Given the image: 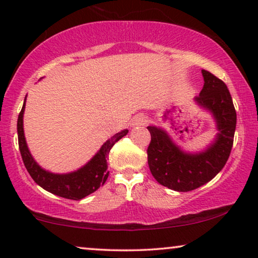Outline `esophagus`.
I'll use <instances>...</instances> for the list:
<instances>
[{
    "mask_svg": "<svg viewBox=\"0 0 258 258\" xmlns=\"http://www.w3.org/2000/svg\"><path fill=\"white\" fill-rule=\"evenodd\" d=\"M147 117L142 116V114H139V116H136L132 119V122H131V125L132 126H144L147 124Z\"/></svg>",
    "mask_w": 258,
    "mask_h": 258,
    "instance_id": "1",
    "label": "esophagus"
}]
</instances>
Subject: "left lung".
I'll list each match as a JSON object with an SVG mask.
<instances>
[{
  "label": "left lung",
  "instance_id": "1",
  "mask_svg": "<svg viewBox=\"0 0 258 258\" xmlns=\"http://www.w3.org/2000/svg\"><path fill=\"white\" fill-rule=\"evenodd\" d=\"M204 87L195 103L212 114L217 126L214 140L202 152L190 153L175 144L161 127L148 126V166L161 185L178 192L197 189L214 178L227 162L236 127V111L227 86L217 76L202 71Z\"/></svg>",
  "mask_w": 258,
  "mask_h": 258
}]
</instances>
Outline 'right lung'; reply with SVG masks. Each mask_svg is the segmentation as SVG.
I'll use <instances>...</instances> for the list:
<instances>
[{"instance_id": "add662e5", "label": "right lung", "mask_w": 258, "mask_h": 258, "mask_svg": "<svg viewBox=\"0 0 258 258\" xmlns=\"http://www.w3.org/2000/svg\"><path fill=\"white\" fill-rule=\"evenodd\" d=\"M25 102L26 97L17 120L18 145L24 166L34 182L43 187L44 190L51 192L53 195L62 198L73 199V201H80V199L95 192L98 187L104 185L107 177H109L107 157H109L110 149L113 147V145L118 140H120L122 137H125L128 133V130H122L114 134L113 137H111L109 140H106L99 148V151L92 156V159L78 170L67 172V174H54V172L41 168L29 151L24 136V127H23Z\"/></svg>"}]
</instances>
